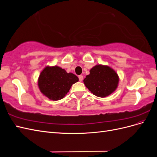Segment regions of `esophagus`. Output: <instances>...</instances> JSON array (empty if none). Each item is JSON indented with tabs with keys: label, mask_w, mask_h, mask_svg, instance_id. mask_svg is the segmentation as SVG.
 <instances>
[{
	"label": "esophagus",
	"mask_w": 157,
	"mask_h": 157,
	"mask_svg": "<svg viewBox=\"0 0 157 157\" xmlns=\"http://www.w3.org/2000/svg\"><path fill=\"white\" fill-rule=\"evenodd\" d=\"M78 78H79V81L82 82V80H83V76L82 75H80L78 77Z\"/></svg>",
	"instance_id": "obj_1"
}]
</instances>
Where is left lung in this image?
Here are the masks:
<instances>
[{"mask_svg": "<svg viewBox=\"0 0 157 157\" xmlns=\"http://www.w3.org/2000/svg\"><path fill=\"white\" fill-rule=\"evenodd\" d=\"M86 87L94 95L105 98L115 91L119 77L116 71L107 65H96L83 80Z\"/></svg>", "mask_w": 157, "mask_h": 157, "instance_id": "obj_1", "label": "left lung"}]
</instances>
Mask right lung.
<instances>
[{
  "label": "right lung",
  "mask_w": 157,
  "mask_h": 157,
  "mask_svg": "<svg viewBox=\"0 0 157 157\" xmlns=\"http://www.w3.org/2000/svg\"><path fill=\"white\" fill-rule=\"evenodd\" d=\"M78 78L72 73H67L58 66H46L38 78V86L40 92L53 101L59 100L67 94L72 85Z\"/></svg>",
  "instance_id": "right-lung-1"
}]
</instances>
